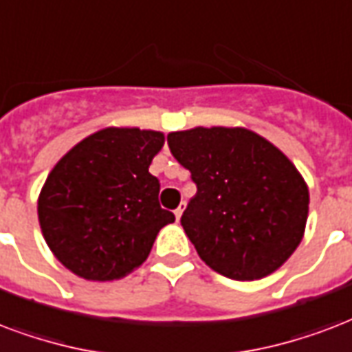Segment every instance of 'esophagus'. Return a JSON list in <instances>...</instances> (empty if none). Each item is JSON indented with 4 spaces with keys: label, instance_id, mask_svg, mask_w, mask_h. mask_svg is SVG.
<instances>
[{
    "label": "esophagus",
    "instance_id": "34e87169",
    "mask_svg": "<svg viewBox=\"0 0 352 352\" xmlns=\"http://www.w3.org/2000/svg\"><path fill=\"white\" fill-rule=\"evenodd\" d=\"M184 211H186V202H182V204L176 208V211H174V215H176V221H179L182 219V215H184Z\"/></svg>",
    "mask_w": 352,
    "mask_h": 352
}]
</instances>
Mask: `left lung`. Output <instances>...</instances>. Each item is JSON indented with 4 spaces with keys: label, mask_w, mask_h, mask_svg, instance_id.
Here are the masks:
<instances>
[{
    "label": "left lung",
    "mask_w": 352,
    "mask_h": 352,
    "mask_svg": "<svg viewBox=\"0 0 352 352\" xmlns=\"http://www.w3.org/2000/svg\"><path fill=\"white\" fill-rule=\"evenodd\" d=\"M198 191L182 226L219 274L258 280L289 260L305 237L310 192L302 174L247 128H197L166 137Z\"/></svg>",
    "instance_id": "left-lung-1"
}]
</instances>
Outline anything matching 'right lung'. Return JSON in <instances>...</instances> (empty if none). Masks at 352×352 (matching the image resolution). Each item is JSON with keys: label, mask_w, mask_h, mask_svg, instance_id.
Returning a JSON list of instances; mask_svg holds the SVG:
<instances>
[{"label": "right lung", "mask_w": 352, "mask_h": 352, "mask_svg": "<svg viewBox=\"0 0 352 352\" xmlns=\"http://www.w3.org/2000/svg\"><path fill=\"white\" fill-rule=\"evenodd\" d=\"M163 144L161 131L109 126L57 161L36 211L47 247L68 271L111 282L146 260L160 230L174 223L148 173Z\"/></svg>", "instance_id": "add662e5"}]
</instances>
